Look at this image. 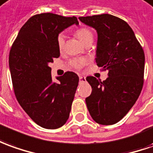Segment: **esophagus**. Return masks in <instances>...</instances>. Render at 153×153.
<instances>
[{
    "mask_svg": "<svg viewBox=\"0 0 153 153\" xmlns=\"http://www.w3.org/2000/svg\"><path fill=\"white\" fill-rule=\"evenodd\" d=\"M79 81L80 82H86V77L83 76H79Z\"/></svg>",
    "mask_w": 153,
    "mask_h": 153,
    "instance_id": "1",
    "label": "esophagus"
}]
</instances>
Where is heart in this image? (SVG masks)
<instances>
[{
	"label": "heart",
	"instance_id": "b5f03b06",
	"mask_svg": "<svg viewBox=\"0 0 153 153\" xmlns=\"http://www.w3.org/2000/svg\"><path fill=\"white\" fill-rule=\"evenodd\" d=\"M75 35L84 45H87V43H91L93 41V33L87 27H82L78 30H76L75 31ZM65 42H66V36L63 33H60L56 38L57 46L60 51H62L64 49ZM85 63H86V61L82 58H73L70 61L71 66H72L75 69L82 68L85 65Z\"/></svg>",
	"mask_w": 153,
	"mask_h": 153
}]
</instances>
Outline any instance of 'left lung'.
Here are the masks:
<instances>
[{
	"label": "left lung",
	"instance_id": "obj_1",
	"mask_svg": "<svg viewBox=\"0 0 153 153\" xmlns=\"http://www.w3.org/2000/svg\"><path fill=\"white\" fill-rule=\"evenodd\" d=\"M97 30L96 63L108 71L100 82L87 76L91 94L86 98L87 109L96 123H118L133 107L143 86L145 56L143 47L127 22L109 14L79 17Z\"/></svg>",
	"mask_w": 153,
	"mask_h": 153
}]
</instances>
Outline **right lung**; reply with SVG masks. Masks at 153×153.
Wrapping results in <instances>:
<instances>
[{
  "label": "right lung",
  "instance_id": "1",
  "mask_svg": "<svg viewBox=\"0 0 153 153\" xmlns=\"http://www.w3.org/2000/svg\"><path fill=\"white\" fill-rule=\"evenodd\" d=\"M74 24H79L75 16H33L21 28L10 49L9 67L16 99L30 118L46 129L66 123L78 86V76L72 71L53 82L49 66L60 56L57 36Z\"/></svg>",
  "mask_w": 153,
  "mask_h": 153
}]
</instances>
